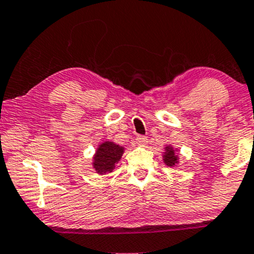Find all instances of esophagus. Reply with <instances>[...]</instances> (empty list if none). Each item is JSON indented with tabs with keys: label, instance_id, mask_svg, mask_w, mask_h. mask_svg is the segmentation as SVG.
Masks as SVG:
<instances>
[{
	"label": "esophagus",
	"instance_id": "obj_1",
	"mask_svg": "<svg viewBox=\"0 0 254 254\" xmlns=\"http://www.w3.org/2000/svg\"><path fill=\"white\" fill-rule=\"evenodd\" d=\"M147 142H148V138H147L146 136L138 135L135 137V143L137 144V146H146Z\"/></svg>",
	"mask_w": 254,
	"mask_h": 254
}]
</instances>
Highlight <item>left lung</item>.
<instances>
[{
    "mask_svg": "<svg viewBox=\"0 0 254 254\" xmlns=\"http://www.w3.org/2000/svg\"><path fill=\"white\" fill-rule=\"evenodd\" d=\"M177 149H174L172 146H166L165 147V152H164L163 155V160L166 165L170 166V168H175V166L178 165V154H177Z\"/></svg>",
    "mask_w": 254,
    "mask_h": 254,
    "instance_id": "left-lung-1",
    "label": "left lung"
}]
</instances>
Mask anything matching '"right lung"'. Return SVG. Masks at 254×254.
I'll list each match as a JSON object with an SVG mask.
<instances>
[{
    "mask_svg": "<svg viewBox=\"0 0 254 254\" xmlns=\"http://www.w3.org/2000/svg\"><path fill=\"white\" fill-rule=\"evenodd\" d=\"M124 150V147L119 146L112 141H105L104 143L99 144L95 154H94L93 168L100 175L112 172L117 163L121 160Z\"/></svg>",
    "mask_w": 254,
    "mask_h": 254,
    "instance_id": "add662e5",
    "label": "right lung"
}]
</instances>
